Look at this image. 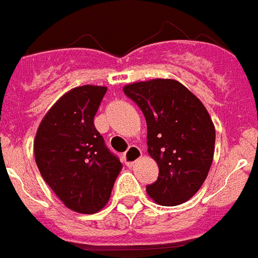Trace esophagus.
Instances as JSON below:
<instances>
[{
  "mask_svg": "<svg viewBox=\"0 0 258 258\" xmlns=\"http://www.w3.org/2000/svg\"><path fill=\"white\" fill-rule=\"evenodd\" d=\"M141 156H142V151L140 150V147H137V146H131L124 155L125 164H126L127 166H133L137 161L140 160Z\"/></svg>",
  "mask_w": 258,
  "mask_h": 258,
  "instance_id": "esophagus-1",
  "label": "esophagus"
}]
</instances>
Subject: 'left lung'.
I'll use <instances>...</instances> for the list:
<instances>
[{"instance_id": "left-lung-1", "label": "left lung", "mask_w": 258, "mask_h": 258, "mask_svg": "<svg viewBox=\"0 0 258 258\" xmlns=\"http://www.w3.org/2000/svg\"><path fill=\"white\" fill-rule=\"evenodd\" d=\"M147 124L150 156L159 166L146 191L155 203L173 207L187 202L206 181L214 155L216 129L204 104L179 81L154 79L122 88Z\"/></svg>"}]
</instances>
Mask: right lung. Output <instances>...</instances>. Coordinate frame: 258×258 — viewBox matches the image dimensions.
<instances>
[{
	"mask_svg": "<svg viewBox=\"0 0 258 258\" xmlns=\"http://www.w3.org/2000/svg\"><path fill=\"white\" fill-rule=\"evenodd\" d=\"M106 92V86L97 85L71 89L41 120L33 142L42 178L77 213L101 211L122 168L94 126Z\"/></svg>",
	"mask_w": 258,
	"mask_h": 258,
	"instance_id": "add662e5",
	"label": "right lung"
}]
</instances>
